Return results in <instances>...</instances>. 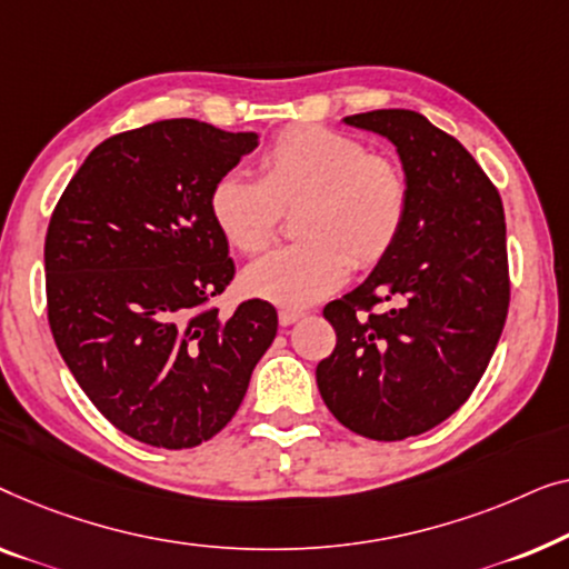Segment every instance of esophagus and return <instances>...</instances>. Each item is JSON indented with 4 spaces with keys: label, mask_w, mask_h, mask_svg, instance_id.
I'll return each instance as SVG.
<instances>
[{
    "label": "esophagus",
    "mask_w": 569,
    "mask_h": 569,
    "mask_svg": "<svg viewBox=\"0 0 569 569\" xmlns=\"http://www.w3.org/2000/svg\"><path fill=\"white\" fill-rule=\"evenodd\" d=\"M301 317H303V311H299V309H281V311H278V322H281L283 327L296 325Z\"/></svg>",
    "instance_id": "1"
}]
</instances>
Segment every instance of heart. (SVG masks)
<instances>
[{"mask_svg": "<svg viewBox=\"0 0 569 569\" xmlns=\"http://www.w3.org/2000/svg\"><path fill=\"white\" fill-rule=\"evenodd\" d=\"M301 206V242L244 270V288L283 309H303L346 283L350 266L373 268L402 234L410 182L395 159L373 154L356 136L291 126L260 154L258 180L223 174L208 211L231 250H268L288 208Z\"/></svg>", "mask_w": 569, "mask_h": 569, "instance_id": "1", "label": "heart"}]
</instances>
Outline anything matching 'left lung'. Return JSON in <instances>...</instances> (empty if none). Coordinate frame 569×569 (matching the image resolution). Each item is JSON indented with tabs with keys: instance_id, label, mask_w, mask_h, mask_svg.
Returning <instances> with one entry per match:
<instances>
[{
	"instance_id": "left-lung-1",
	"label": "left lung",
	"mask_w": 569,
	"mask_h": 569,
	"mask_svg": "<svg viewBox=\"0 0 569 569\" xmlns=\"http://www.w3.org/2000/svg\"><path fill=\"white\" fill-rule=\"evenodd\" d=\"M346 123L395 143L410 211L373 273L325 307L338 346L319 361L317 387L353 433L405 441L451 418L498 348L510 303L506 213L475 157L415 110Z\"/></svg>"
}]
</instances>
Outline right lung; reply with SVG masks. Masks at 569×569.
<instances>
[{"label": "right lung", "mask_w": 569, "mask_h": 569, "mask_svg": "<svg viewBox=\"0 0 569 569\" xmlns=\"http://www.w3.org/2000/svg\"><path fill=\"white\" fill-rule=\"evenodd\" d=\"M258 147L193 118L110 136L90 151L46 231L56 348L90 402L136 441L193 448L242 405L278 311L247 299L219 315L234 278L208 211L213 182Z\"/></svg>", "instance_id": "1"}]
</instances>
